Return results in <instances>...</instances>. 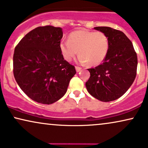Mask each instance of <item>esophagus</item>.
Segmentation results:
<instances>
[{"label":"esophagus","instance_id":"34e87169","mask_svg":"<svg viewBox=\"0 0 148 148\" xmlns=\"http://www.w3.org/2000/svg\"><path fill=\"white\" fill-rule=\"evenodd\" d=\"M75 69H76V71L78 73L82 70V68L81 67H79V66H75Z\"/></svg>","mask_w":148,"mask_h":148}]
</instances>
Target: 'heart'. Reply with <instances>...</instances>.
<instances>
[{"label": "heart", "mask_w": 148, "mask_h": 148, "mask_svg": "<svg viewBox=\"0 0 148 148\" xmlns=\"http://www.w3.org/2000/svg\"><path fill=\"white\" fill-rule=\"evenodd\" d=\"M109 49L108 36L103 32L76 30L71 32L69 40L60 43V50L63 58L70 62L77 54L78 62L88 63L89 66H97L103 62Z\"/></svg>", "instance_id": "1"}]
</instances>
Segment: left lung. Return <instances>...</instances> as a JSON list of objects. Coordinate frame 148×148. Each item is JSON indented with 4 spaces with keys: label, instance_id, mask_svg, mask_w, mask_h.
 Wrapping results in <instances>:
<instances>
[{
    "label": "left lung",
    "instance_id": "obj_1",
    "mask_svg": "<svg viewBox=\"0 0 148 148\" xmlns=\"http://www.w3.org/2000/svg\"><path fill=\"white\" fill-rule=\"evenodd\" d=\"M94 28L108 36L109 49L102 64L88 69L90 77L86 86L92 97L109 102L122 97L133 84L137 74V53L123 32L106 26Z\"/></svg>",
    "mask_w": 148,
    "mask_h": 148
}]
</instances>
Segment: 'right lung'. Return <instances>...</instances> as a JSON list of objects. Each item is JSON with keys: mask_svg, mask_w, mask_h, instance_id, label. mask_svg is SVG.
<instances>
[{"mask_svg": "<svg viewBox=\"0 0 148 148\" xmlns=\"http://www.w3.org/2000/svg\"><path fill=\"white\" fill-rule=\"evenodd\" d=\"M62 29L40 26L26 34L15 47L13 75L22 91L41 104H52L67 91L76 73L60 50Z\"/></svg>", "mask_w": 148, "mask_h": 148, "instance_id": "obj_1", "label": "right lung"}]
</instances>
